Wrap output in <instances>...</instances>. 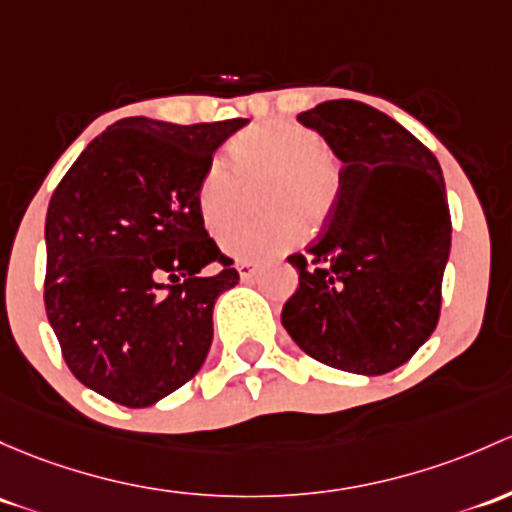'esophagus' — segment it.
Here are the masks:
<instances>
[{
	"label": "esophagus",
	"mask_w": 512,
	"mask_h": 512,
	"mask_svg": "<svg viewBox=\"0 0 512 512\" xmlns=\"http://www.w3.org/2000/svg\"><path fill=\"white\" fill-rule=\"evenodd\" d=\"M238 272L242 282H250V279L257 274V265H252V262H238Z\"/></svg>",
	"instance_id": "obj_1"
}]
</instances>
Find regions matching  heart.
<instances>
[{"instance_id":"heart-1","label":"heart","mask_w":512,"mask_h":512,"mask_svg":"<svg viewBox=\"0 0 512 512\" xmlns=\"http://www.w3.org/2000/svg\"><path fill=\"white\" fill-rule=\"evenodd\" d=\"M260 184L255 203L267 215L233 223L220 247L242 262H265L319 233L341 196V161L314 129L289 120L247 127L230 142L228 161L213 159L196 186L203 225L218 235L240 211L245 188Z\"/></svg>"}]
</instances>
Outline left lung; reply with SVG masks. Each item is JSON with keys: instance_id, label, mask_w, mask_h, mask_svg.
<instances>
[{"instance_id": "obj_1", "label": "left lung", "mask_w": 512, "mask_h": 512, "mask_svg": "<svg viewBox=\"0 0 512 512\" xmlns=\"http://www.w3.org/2000/svg\"><path fill=\"white\" fill-rule=\"evenodd\" d=\"M341 169L336 211L289 255L299 289L282 326L319 363L358 375L400 368L437 328L451 215L437 157L385 112L328 100L297 117Z\"/></svg>"}]
</instances>
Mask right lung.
<instances>
[{
    "label": "right lung",
    "mask_w": 512,
    "mask_h": 512,
    "mask_svg": "<svg viewBox=\"0 0 512 512\" xmlns=\"http://www.w3.org/2000/svg\"><path fill=\"white\" fill-rule=\"evenodd\" d=\"M245 125L127 117L95 137L53 191L48 324L75 378L117 405H154L206 360L213 306L240 274L208 235L196 186Z\"/></svg>",
    "instance_id": "right-lung-1"
}]
</instances>
